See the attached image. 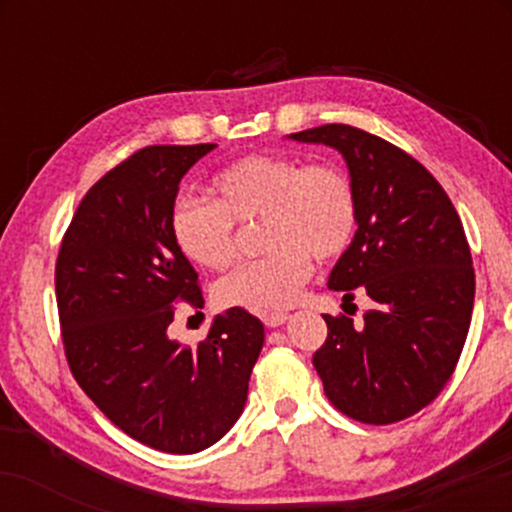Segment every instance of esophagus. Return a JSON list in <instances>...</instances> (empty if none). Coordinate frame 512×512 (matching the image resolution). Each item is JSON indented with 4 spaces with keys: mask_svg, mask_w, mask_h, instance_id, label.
<instances>
[{
    "mask_svg": "<svg viewBox=\"0 0 512 512\" xmlns=\"http://www.w3.org/2000/svg\"><path fill=\"white\" fill-rule=\"evenodd\" d=\"M286 320H289V315L286 313H264L262 315V322L267 327H279V325H284Z\"/></svg>",
    "mask_w": 512,
    "mask_h": 512,
    "instance_id": "esophagus-1",
    "label": "esophagus"
}]
</instances>
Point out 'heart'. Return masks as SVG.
<instances>
[{
    "mask_svg": "<svg viewBox=\"0 0 512 512\" xmlns=\"http://www.w3.org/2000/svg\"><path fill=\"white\" fill-rule=\"evenodd\" d=\"M211 190L216 202L180 197L170 209V236L182 255L199 267H228L236 257V223L257 219L267 250L216 281L214 298L226 308H289L313 274V257L337 260L356 236V187L337 163L248 154L223 168Z\"/></svg>",
    "mask_w": 512,
    "mask_h": 512,
    "instance_id": "1",
    "label": "heart"
}]
</instances>
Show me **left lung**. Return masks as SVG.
Listing matches in <instances>:
<instances>
[{
  "label": "left lung",
  "instance_id": "8db88e82",
  "mask_svg": "<svg viewBox=\"0 0 512 512\" xmlns=\"http://www.w3.org/2000/svg\"><path fill=\"white\" fill-rule=\"evenodd\" d=\"M346 158L358 195V228L334 264L332 291L361 286L373 301L361 325L322 315L313 354L325 395L370 426L409 419L440 395L460 361L474 308V267L450 197L416 158L351 125L291 134Z\"/></svg>",
  "mask_w": 512,
  "mask_h": 512
}]
</instances>
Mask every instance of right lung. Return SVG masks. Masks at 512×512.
<instances>
[{
    "instance_id": "add662e5",
    "label": "right lung",
    "mask_w": 512,
    "mask_h": 512,
    "mask_svg": "<svg viewBox=\"0 0 512 512\" xmlns=\"http://www.w3.org/2000/svg\"><path fill=\"white\" fill-rule=\"evenodd\" d=\"M214 146L156 144L117 163L79 202L55 264L74 380L129 438L173 455L209 448L236 424L264 344L245 308L216 315L197 346L168 337L178 303L204 308L170 209L182 175Z\"/></svg>"
}]
</instances>
